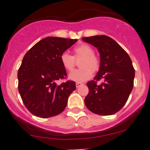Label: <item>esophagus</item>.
<instances>
[{
	"mask_svg": "<svg viewBox=\"0 0 150 150\" xmlns=\"http://www.w3.org/2000/svg\"><path fill=\"white\" fill-rule=\"evenodd\" d=\"M81 85H82V83H76V84H75V86H76L77 88H78L79 86H81Z\"/></svg>",
	"mask_w": 150,
	"mask_h": 150,
	"instance_id": "obj_1",
	"label": "esophagus"
}]
</instances>
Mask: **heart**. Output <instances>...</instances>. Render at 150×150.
<instances>
[{"label":"heart","instance_id":"heart-1","mask_svg":"<svg viewBox=\"0 0 150 150\" xmlns=\"http://www.w3.org/2000/svg\"><path fill=\"white\" fill-rule=\"evenodd\" d=\"M74 56L64 52L60 56L62 66L68 72H71L75 65V59H82L80 62L81 69H75L69 75V79L77 83H82L90 79L92 72L100 68V59L94 53L92 47L87 44H81L73 49Z\"/></svg>","mask_w":150,"mask_h":150}]
</instances>
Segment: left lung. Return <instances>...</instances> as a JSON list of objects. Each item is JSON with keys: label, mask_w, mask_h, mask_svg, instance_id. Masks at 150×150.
<instances>
[{"label": "left lung", "mask_w": 150, "mask_h": 150, "mask_svg": "<svg viewBox=\"0 0 150 150\" xmlns=\"http://www.w3.org/2000/svg\"><path fill=\"white\" fill-rule=\"evenodd\" d=\"M83 41L97 47L100 64L94 81L87 83L86 106L98 115H112L125 105L133 87L135 69L125 50L105 35L83 37ZM103 82L97 85L96 81Z\"/></svg>", "instance_id": "8db88e82"}]
</instances>
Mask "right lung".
I'll return each instance as SVG.
<instances>
[{
	"instance_id": "right-lung-1",
	"label": "right lung",
	"mask_w": 150,
	"mask_h": 150,
	"mask_svg": "<svg viewBox=\"0 0 150 150\" xmlns=\"http://www.w3.org/2000/svg\"><path fill=\"white\" fill-rule=\"evenodd\" d=\"M77 40L48 36L35 44L24 56L19 68L18 90L28 110L41 118L61 114L68 97L75 90V82L56 81L67 77L61 55Z\"/></svg>"
}]
</instances>
